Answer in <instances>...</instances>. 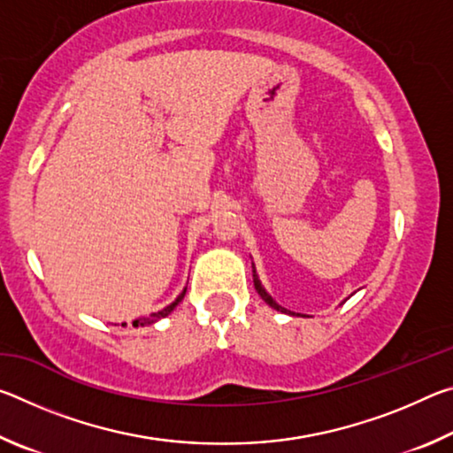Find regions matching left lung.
I'll return each instance as SVG.
<instances>
[{
    "mask_svg": "<svg viewBox=\"0 0 453 453\" xmlns=\"http://www.w3.org/2000/svg\"><path fill=\"white\" fill-rule=\"evenodd\" d=\"M254 286H256V289H257V294L262 296V300L267 303V305H272L273 310H278V311H281V313H289V316H294V311H288L286 308H281L280 303H275V300L273 297L267 294V291L264 289V286H262V281H259V278H257V273H256V267H254Z\"/></svg>",
    "mask_w": 453,
    "mask_h": 453,
    "instance_id": "8db88e82",
    "label": "left lung"
}]
</instances>
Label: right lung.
I'll return each mask as SVG.
<instances>
[{
    "label": "right lung",
    "mask_w": 453,
    "mask_h": 453,
    "mask_svg": "<svg viewBox=\"0 0 453 453\" xmlns=\"http://www.w3.org/2000/svg\"><path fill=\"white\" fill-rule=\"evenodd\" d=\"M183 296H186V289L181 291V294L175 297V300L170 303V305H165V308L162 310V311H157V313H151L150 318H143V319H135L134 321V326L137 327V326H143V324H153V321H157V319H162V318H165V316H170V313L175 310V305H178L181 300H183ZM121 326H126V324H121Z\"/></svg>",
    "instance_id": "1"
}]
</instances>
